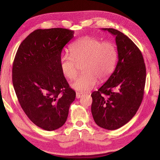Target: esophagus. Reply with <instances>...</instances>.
Returning <instances> with one entry per match:
<instances>
[{
  "label": "esophagus",
  "mask_w": 160,
  "mask_h": 160,
  "mask_svg": "<svg viewBox=\"0 0 160 160\" xmlns=\"http://www.w3.org/2000/svg\"><path fill=\"white\" fill-rule=\"evenodd\" d=\"M82 96H83V94H82L81 93H79V92H77L76 93V98L79 99L80 98H81Z\"/></svg>",
  "instance_id": "obj_1"
}]
</instances>
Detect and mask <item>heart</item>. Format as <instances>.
<instances>
[{"instance_id": "obj_1", "label": "heart", "mask_w": 160, "mask_h": 160, "mask_svg": "<svg viewBox=\"0 0 160 160\" xmlns=\"http://www.w3.org/2000/svg\"><path fill=\"white\" fill-rule=\"evenodd\" d=\"M115 46L111 42H102L95 37H83L70 47V55L61 58L60 68L66 78L73 79L82 65L83 73L71 83L77 91H88L98 83L103 82L112 73L117 61Z\"/></svg>"}]
</instances>
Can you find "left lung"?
<instances>
[{"label": "left lung", "mask_w": 160, "mask_h": 160, "mask_svg": "<svg viewBox=\"0 0 160 160\" xmlns=\"http://www.w3.org/2000/svg\"><path fill=\"white\" fill-rule=\"evenodd\" d=\"M115 36L118 61L108 81L91 93V113L96 124L117 129L136 113L143 99L146 69L139 48L123 33L114 28H102Z\"/></svg>", "instance_id": "obj_1"}]
</instances>
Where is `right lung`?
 I'll list each match as a JSON object with an SVG mask.
<instances>
[{"instance_id": "obj_1", "label": "right lung", "mask_w": 160, "mask_h": 160, "mask_svg": "<svg viewBox=\"0 0 160 160\" xmlns=\"http://www.w3.org/2000/svg\"><path fill=\"white\" fill-rule=\"evenodd\" d=\"M74 31L62 28L37 29L19 46L12 65V84L24 112L38 127H62L76 93L60 68L61 52Z\"/></svg>"}]
</instances>
